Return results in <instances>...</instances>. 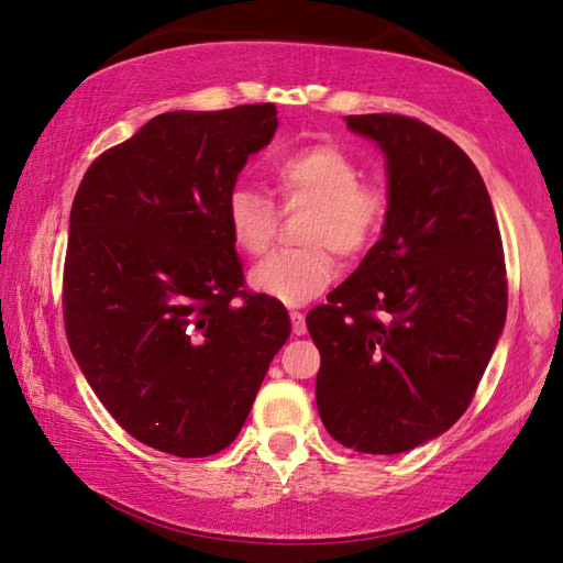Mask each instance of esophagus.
<instances>
[{
  "mask_svg": "<svg viewBox=\"0 0 563 563\" xmlns=\"http://www.w3.org/2000/svg\"><path fill=\"white\" fill-rule=\"evenodd\" d=\"M290 323H292V333L296 335H306V316L298 313V310H292L290 313Z\"/></svg>",
  "mask_w": 563,
  "mask_h": 563,
  "instance_id": "1",
  "label": "esophagus"
}]
</instances>
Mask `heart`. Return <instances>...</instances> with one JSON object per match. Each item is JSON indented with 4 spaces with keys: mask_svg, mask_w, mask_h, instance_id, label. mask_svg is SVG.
Masks as SVG:
<instances>
[{
    "mask_svg": "<svg viewBox=\"0 0 563 563\" xmlns=\"http://www.w3.org/2000/svg\"><path fill=\"white\" fill-rule=\"evenodd\" d=\"M271 177L288 210H310L302 230L306 250L265 257L250 271V288L283 306L313 300L335 278V257L363 255L386 222L388 200L345 150L308 145L273 159ZM228 233L238 250L261 255L273 243L278 212L263 192L235 187L225 208Z\"/></svg>",
    "mask_w": 563,
    "mask_h": 563,
    "instance_id": "obj_1",
    "label": "heart"
}]
</instances>
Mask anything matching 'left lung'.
Segmentation results:
<instances>
[{"label":"left lung","instance_id":"obj_1","mask_svg":"<svg viewBox=\"0 0 563 563\" xmlns=\"http://www.w3.org/2000/svg\"><path fill=\"white\" fill-rule=\"evenodd\" d=\"M386 157L383 233L308 313L316 404L338 443L390 456L449 431L506 323L501 233L476 165L404 114H347Z\"/></svg>","mask_w":563,"mask_h":563}]
</instances>
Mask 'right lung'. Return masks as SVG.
Here are the masks:
<instances>
[{"instance_id":"obj_1","label":"right lung","mask_w":563,"mask_h":563,"mask_svg":"<svg viewBox=\"0 0 563 563\" xmlns=\"http://www.w3.org/2000/svg\"><path fill=\"white\" fill-rule=\"evenodd\" d=\"M275 130L271 102L157 114L97 157L75 195L69 347L114 421L169 456L228 449L290 335L283 302L240 290L225 220L238 173Z\"/></svg>"}]
</instances>
